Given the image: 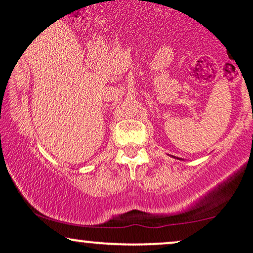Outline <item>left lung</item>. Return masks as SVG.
<instances>
[{
	"instance_id": "obj_1",
	"label": "left lung",
	"mask_w": 253,
	"mask_h": 253,
	"mask_svg": "<svg viewBox=\"0 0 253 253\" xmlns=\"http://www.w3.org/2000/svg\"><path fill=\"white\" fill-rule=\"evenodd\" d=\"M172 157H173V158H177V160H180V161H183V160H182V158H178V157H174V156H172Z\"/></svg>"
}]
</instances>
